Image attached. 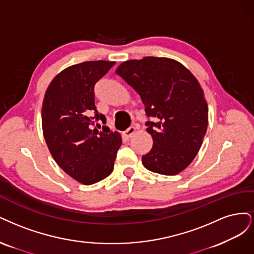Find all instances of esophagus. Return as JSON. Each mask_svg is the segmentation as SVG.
<instances>
[{
    "mask_svg": "<svg viewBox=\"0 0 254 254\" xmlns=\"http://www.w3.org/2000/svg\"><path fill=\"white\" fill-rule=\"evenodd\" d=\"M135 132H136V127H129L127 129H126L124 132V136L126 138H130L135 134Z\"/></svg>",
    "mask_w": 254,
    "mask_h": 254,
    "instance_id": "34e87169",
    "label": "esophagus"
}]
</instances>
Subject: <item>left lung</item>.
I'll return each instance as SVG.
<instances>
[{
	"label": "left lung",
	"instance_id": "left-lung-1",
	"mask_svg": "<svg viewBox=\"0 0 254 254\" xmlns=\"http://www.w3.org/2000/svg\"><path fill=\"white\" fill-rule=\"evenodd\" d=\"M116 73L140 96L145 106L151 151L144 168L162 175L181 173L197 155L208 127V104L193 73L169 58L144 57L122 62Z\"/></svg>",
	"mask_w": 254,
	"mask_h": 254
}]
</instances>
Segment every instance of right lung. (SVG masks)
Instances as JSON below:
<instances>
[{
	"label": "right lung",
	"mask_w": 254,
	"mask_h": 254,
	"mask_svg": "<svg viewBox=\"0 0 254 254\" xmlns=\"http://www.w3.org/2000/svg\"><path fill=\"white\" fill-rule=\"evenodd\" d=\"M114 64L99 60L71 65L53 79L44 96L42 128L48 150L65 173L83 185L112 173L122 143L120 134L108 127L93 128L95 121L105 124L96 110L94 87Z\"/></svg>",
	"instance_id": "right-lung-1"
}]
</instances>
